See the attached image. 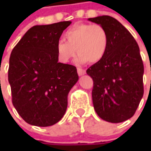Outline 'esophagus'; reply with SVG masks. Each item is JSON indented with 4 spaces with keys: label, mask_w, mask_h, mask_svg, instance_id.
I'll return each instance as SVG.
<instances>
[{
    "label": "esophagus",
    "mask_w": 151,
    "mask_h": 151,
    "mask_svg": "<svg viewBox=\"0 0 151 151\" xmlns=\"http://www.w3.org/2000/svg\"><path fill=\"white\" fill-rule=\"evenodd\" d=\"M77 73H78L79 76H83V75L86 74V70H82V69H80V68H78V69H77Z\"/></svg>",
    "instance_id": "obj_1"
}]
</instances>
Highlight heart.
Segmentation results:
<instances>
[{
  "instance_id": "heart-1",
  "label": "heart",
  "mask_w": 151,
  "mask_h": 151,
  "mask_svg": "<svg viewBox=\"0 0 151 151\" xmlns=\"http://www.w3.org/2000/svg\"><path fill=\"white\" fill-rule=\"evenodd\" d=\"M64 41L56 44V52L60 61L68 63L76 55H79L77 61L80 64L96 63L106 55L108 47L107 30L99 24L81 23L76 24L64 34Z\"/></svg>"
}]
</instances>
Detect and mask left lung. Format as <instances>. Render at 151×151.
Instances as JSON below:
<instances>
[{"label":"left lung","mask_w":151,"mask_h":151,"mask_svg":"<svg viewBox=\"0 0 151 151\" xmlns=\"http://www.w3.org/2000/svg\"><path fill=\"white\" fill-rule=\"evenodd\" d=\"M107 30L104 58L86 70L93 80L92 102L101 119L121 123L132 118L144 95V65L135 39L110 16L88 19Z\"/></svg>","instance_id":"left-lung-1"}]
</instances>
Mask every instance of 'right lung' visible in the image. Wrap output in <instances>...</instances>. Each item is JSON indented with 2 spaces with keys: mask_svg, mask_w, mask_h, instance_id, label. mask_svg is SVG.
<instances>
[{
  "mask_svg": "<svg viewBox=\"0 0 151 151\" xmlns=\"http://www.w3.org/2000/svg\"><path fill=\"white\" fill-rule=\"evenodd\" d=\"M70 23L33 26L12 51L8 81L12 104L29 124L51 126L65 113L67 96L79 76L76 66L58 62L56 44Z\"/></svg>",
  "mask_w": 151,
  "mask_h": 151,
  "instance_id": "obj_1",
  "label": "right lung"
}]
</instances>
